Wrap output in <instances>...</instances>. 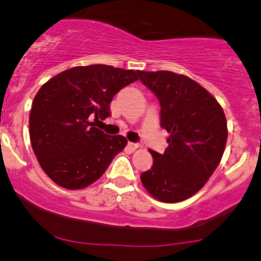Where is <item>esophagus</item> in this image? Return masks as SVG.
Segmentation results:
<instances>
[{
	"label": "esophagus",
	"mask_w": 261,
	"mask_h": 261,
	"mask_svg": "<svg viewBox=\"0 0 261 261\" xmlns=\"http://www.w3.org/2000/svg\"><path fill=\"white\" fill-rule=\"evenodd\" d=\"M127 147H128V149L131 150V151H134V150L139 149L140 145H139V144H135V142H128V144H127Z\"/></svg>",
	"instance_id": "34e87169"
}]
</instances>
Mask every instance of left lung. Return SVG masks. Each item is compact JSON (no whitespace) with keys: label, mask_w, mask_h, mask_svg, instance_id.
Masks as SVG:
<instances>
[{"label":"left lung","mask_w":261,"mask_h":261,"mask_svg":"<svg viewBox=\"0 0 261 261\" xmlns=\"http://www.w3.org/2000/svg\"><path fill=\"white\" fill-rule=\"evenodd\" d=\"M160 102V125L170 134L165 152L149 150L151 169L140 179L163 202L196 194L220 164L227 140L226 117L216 98L196 81L171 71H139Z\"/></svg>","instance_id":"1"}]
</instances>
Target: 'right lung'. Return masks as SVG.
Segmentation results:
<instances>
[{"label":"right lung","mask_w":261,"mask_h":261,"mask_svg":"<svg viewBox=\"0 0 261 261\" xmlns=\"http://www.w3.org/2000/svg\"><path fill=\"white\" fill-rule=\"evenodd\" d=\"M139 71L108 65L68 68L42 85L30 112V140L50 179L68 190L102 176L127 140L110 136L91 122L110 116L114 96L139 80Z\"/></svg>","instance_id":"add662e5"}]
</instances>
